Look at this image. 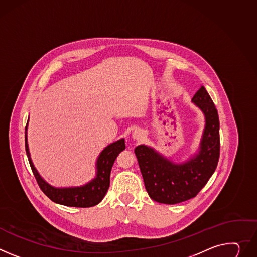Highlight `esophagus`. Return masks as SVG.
I'll return each mask as SVG.
<instances>
[{
  "instance_id": "esophagus-1",
  "label": "esophagus",
  "mask_w": 257,
  "mask_h": 257,
  "mask_svg": "<svg viewBox=\"0 0 257 257\" xmlns=\"http://www.w3.org/2000/svg\"><path fill=\"white\" fill-rule=\"evenodd\" d=\"M144 137H145V132L141 129H136L133 132V138L136 139V141H141V139H143Z\"/></svg>"
}]
</instances>
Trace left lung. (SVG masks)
I'll use <instances>...</instances> for the list:
<instances>
[{
    "instance_id": "1",
    "label": "left lung",
    "mask_w": 257,
    "mask_h": 257,
    "mask_svg": "<svg viewBox=\"0 0 257 257\" xmlns=\"http://www.w3.org/2000/svg\"><path fill=\"white\" fill-rule=\"evenodd\" d=\"M192 101L205 115L204 131L195 156L176 164L145 145L134 150L146 190L156 202L173 205L196 197L217 167L220 152L217 109L203 86Z\"/></svg>"
}]
</instances>
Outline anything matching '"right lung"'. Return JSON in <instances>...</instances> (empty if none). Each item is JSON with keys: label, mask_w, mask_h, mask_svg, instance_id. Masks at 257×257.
<instances>
[{"label": "right lung", "mask_w": 257, "mask_h": 257, "mask_svg": "<svg viewBox=\"0 0 257 257\" xmlns=\"http://www.w3.org/2000/svg\"><path fill=\"white\" fill-rule=\"evenodd\" d=\"M28 124L29 122L26 127V151L31 168L42 192L51 201L68 207L87 208L100 203L109 188V176L114 160L126 148L125 139L121 138L119 141L108 145L100 153L96 161V176L91 181L84 185L76 186V188H55L41 177L33 164L27 137Z\"/></svg>", "instance_id": "1"}]
</instances>
